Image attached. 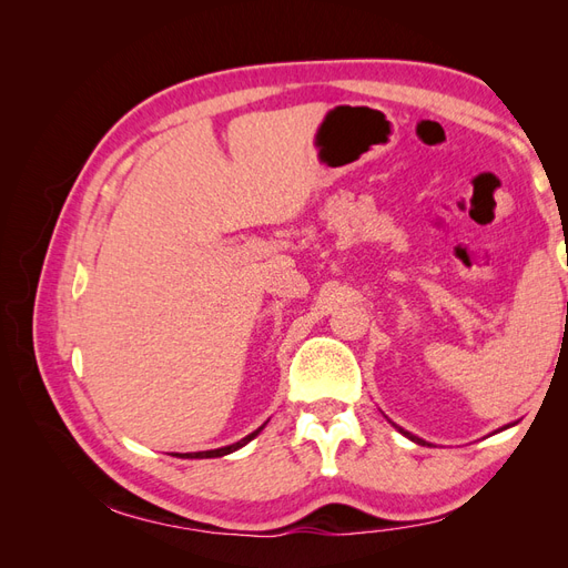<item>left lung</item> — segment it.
<instances>
[{
	"instance_id": "8db88e82",
	"label": "left lung",
	"mask_w": 568,
	"mask_h": 568,
	"mask_svg": "<svg viewBox=\"0 0 568 568\" xmlns=\"http://www.w3.org/2000/svg\"><path fill=\"white\" fill-rule=\"evenodd\" d=\"M509 426H514V424H507V426H503V428H509ZM395 428H398V432L403 434V436H407L412 443H419V445H426V440H422L419 436H415V434H409V432H405V428H400V426H395Z\"/></svg>"
}]
</instances>
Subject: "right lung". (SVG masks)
<instances>
[{
  "label": "right lung",
  "mask_w": 568,
  "mask_h": 568,
  "mask_svg": "<svg viewBox=\"0 0 568 568\" xmlns=\"http://www.w3.org/2000/svg\"><path fill=\"white\" fill-rule=\"evenodd\" d=\"M267 424V422H265ZM265 424L263 426H257L253 434H248L246 438H242V440H236V443H232V445H225V448H215V450H203V453H184V455H178V457H184V459H211V457H225V455H230V453H234V450H239V448H244L246 443H251L257 434L263 432L265 428Z\"/></svg>",
  "instance_id": "right-lung-1"
}]
</instances>
